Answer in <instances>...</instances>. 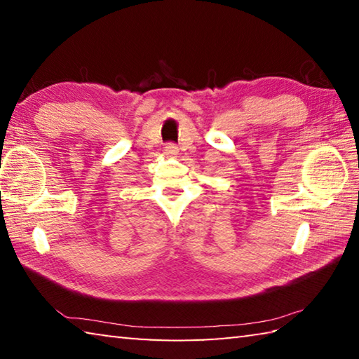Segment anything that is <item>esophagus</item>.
<instances>
[{"label":"esophagus","instance_id":"34e87169","mask_svg":"<svg viewBox=\"0 0 359 359\" xmlns=\"http://www.w3.org/2000/svg\"><path fill=\"white\" fill-rule=\"evenodd\" d=\"M165 150H166V155H169V156L179 155V147L175 144H168L166 147H165Z\"/></svg>","mask_w":359,"mask_h":359}]
</instances>
